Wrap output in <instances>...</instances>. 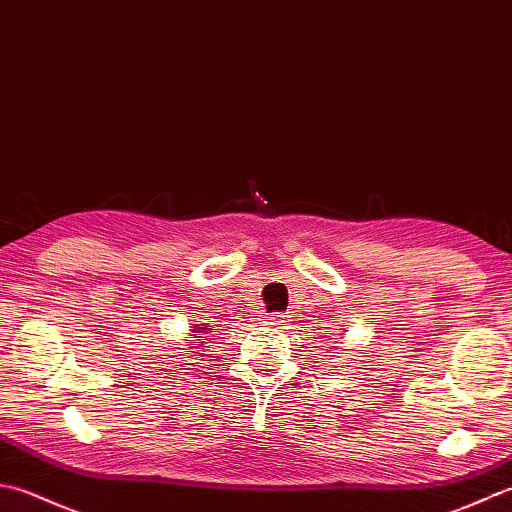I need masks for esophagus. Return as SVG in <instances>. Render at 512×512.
Segmentation results:
<instances>
[{"label": "esophagus", "instance_id": "34e87169", "mask_svg": "<svg viewBox=\"0 0 512 512\" xmlns=\"http://www.w3.org/2000/svg\"><path fill=\"white\" fill-rule=\"evenodd\" d=\"M267 320H269V325H274V327L287 325V316L285 314H271Z\"/></svg>", "mask_w": 512, "mask_h": 512}]
</instances>
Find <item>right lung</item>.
<instances>
[{"label": "right lung", "mask_w": 512, "mask_h": 512, "mask_svg": "<svg viewBox=\"0 0 512 512\" xmlns=\"http://www.w3.org/2000/svg\"><path fill=\"white\" fill-rule=\"evenodd\" d=\"M205 331H207V327H203V325L196 327V325H194V327H192V336H194V338H203Z\"/></svg>", "instance_id": "right-lung-1"}]
</instances>
